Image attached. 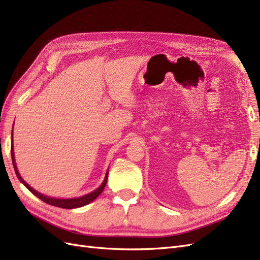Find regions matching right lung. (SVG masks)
Returning a JSON list of instances; mask_svg holds the SVG:
<instances>
[{
	"instance_id": "add662e5",
	"label": "right lung",
	"mask_w": 260,
	"mask_h": 260,
	"mask_svg": "<svg viewBox=\"0 0 260 260\" xmlns=\"http://www.w3.org/2000/svg\"><path fill=\"white\" fill-rule=\"evenodd\" d=\"M14 127V125H13ZM13 136V133H12ZM13 139V138H12ZM13 140H12V144H11V154H12V161H13V166H14V169H15V172H16V176L17 178L19 179L20 182L25 185L28 190L35 194L37 198L40 199L41 201H43L44 203L49 204V205H52V206H56V207H60V208H65V209H73V208H78V207H82V206H85L88 205L89 203L93 202L94 200H95L98 196L103 192L104 187L106 185V182H107V177H108V171L106 172V176H105V179L103 181V183H102L95 191H93L89 194L86 195H83V196H80V198H76V199H53V198H49V196H45L41 193L37 192L35 188L31 187L26 181H23V179L20 177L19 172H18V169H17V166H16V162H15V157H14V148H13Z\"/></svg>"
}]
</instances>
